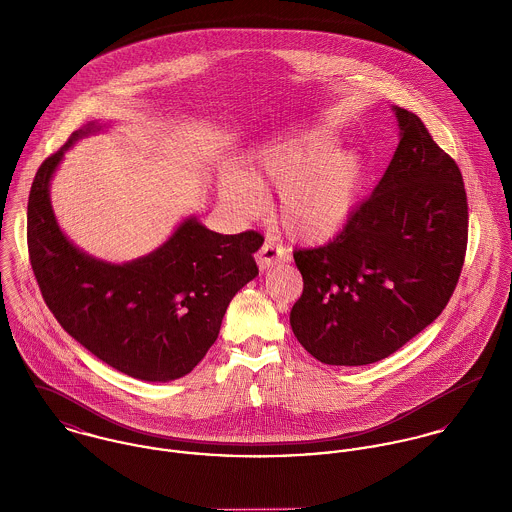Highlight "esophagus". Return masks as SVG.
Listing matches in <instances>:
<instances>
[{"label":"esophagus","instance_id":"1","mask_svg":"<svg viewBox=\"0 0 512 512\" xmlns=\"http://www.w3.org/2000/svg\"><path fill=\"white\" fill-rule=\"evenodd\" d=\"M288 260V252L282 248V246H278V244H274V242H264V246L258 250V254H256V262H258V268L264 272V270H270V268H274L276 264H280V262H286Z\"/></svg>","mask_w":512,"mask_h":512}]
</instances>
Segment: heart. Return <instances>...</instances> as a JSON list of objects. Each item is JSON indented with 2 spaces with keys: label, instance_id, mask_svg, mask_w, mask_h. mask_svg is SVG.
I'll list each match as a JSON object with an SVG mask.
<instances>
[{
  "label": "heart",
  "instance_id": "heart-1",
  "mask_svg": "<svg viewBox=\"0 0 512 512\" xmlns=\"http://www.w3.org/2000/svg\"><path fill=\"white\" fill-rule=\"evenodd\" d=\"M335 147L337 136L327 126L293 130L254 155L252 175L228 169L220 183L222 197L254 217L266 207L262 187L280 191L278 217L293 240L329 242L349 224L365 187L363 159Z\"/></svg>",
  "mask_w": 512,
  "mask_h": 512
}]
</instances>
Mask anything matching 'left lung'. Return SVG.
Here are the masks:
<instances>
[{
	"label": "left lung",
	"instance_id": "obj_1",
	"mask_svg": "<svg viewBox=\"0 0 512 512\" xmlns=\"http://www.w3.org/2000/svg\"><path fill=\"white\" fill-rule=\"evenodd\" d=\"M400 144L349 224L293 260L303 293L293 335L325 365L382 361L445 309L467 250V195L457 163L424 122L394 106Z\"/></svg>",
	"mask_w": 512,
	"mask_h": 512
}]
</instances>
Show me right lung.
Returning <instances> with one entry per match:
<instances>
[{
    "label": "right lung",
    "mask_w": 512,
    "mask_h": 512,
    "mask_svg": "<svg viewBox=\"0 0 512 512\" xmlns=\"http://www.w3.org/2000/svg\"><path fill=\"white\" fill-rule=\"evenodd\" d=\"M102 128L86 124L41 163L27 205L31 268L61 327L94 357L147 382L175 380L203 361L230 299L258 276L254 252L264 236L219 234L191 217L126 264L78 250L57 224L49 185L65 151Z\"/></svg>",
    "instance_id": "obj_1"
}]
</instances>
